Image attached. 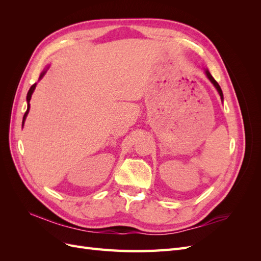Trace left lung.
I'll use <instances>...</instances> for the list:
<instances>
[{"instance_id": "8db88e82", "label": "left lung", "mask_w": 261, "mask_h": 261, "mask_svg": "<svg viewBox=\"0 0 261 261\" xmlns=\"http://www.w3.org/2000/svg\"><path fill=\"white\" fill-rule=\"evenodd\" d=\"M206 74H207V77L209 78V81H210V82L213 84V86H215L216 88H217V90H218V92H219V94H220L221 99L223 100V93H222V90H221V87H220V86H219V84L216 82L215 78H213V77L211 76V74L209 73V70H206Z\"/></svg>"}]
</instances>
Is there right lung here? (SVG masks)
<instances>
[{
    "label": "right lung",
    "instance_id": "add662e5",
    "mask_svg": "<svg viewBox=\"0 0 261 261\" xmlns=\"http://www.w3.org/2000/svg\"><path fill=\"white\" fill-rule=\"evenodd\" d=\"M45 74V72H43L42 74H41V76H40V78L43 76ZM35 88H36V84H34L33 86L30 87V89H29V91H28V93H27V103H28V107H27V111L25 112V114H23V117H22V125H23V122H25V120H26V116H27V114H28V112H29V108H30V105H29V101H30V98H31V94H33V92H34V90H35Z\"/></svg>",
    "mask_w": 261,
    "mask_h": 261
}]
</instances>
